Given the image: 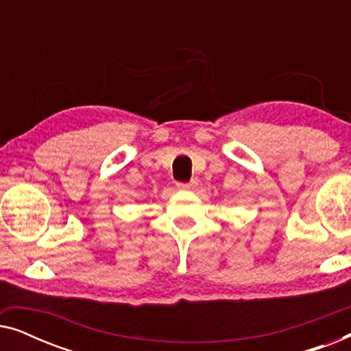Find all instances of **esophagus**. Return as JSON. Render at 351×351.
I'll return each instance as SVG.
<instances>
[{"label":"esophagus","mask_w":351,"mask_h":351,"mask_svg":"<svg viewBox=\"0 0 351 351\" xmlns=\"http://www.w3.org/2000/svg\"><path fill=\"white\" fill-rule=\"evenodd\" d=\"M180 190H195L196 186H198V182L196 180H190V182H180V184H177Z\"/></svg>","instance_id":"obj_1"}]
</instances>
